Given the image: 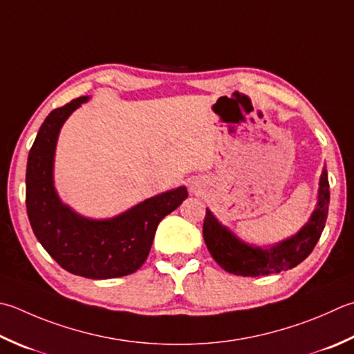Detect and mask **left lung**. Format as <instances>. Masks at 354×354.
I'll return each instance as SVG.
<instances>
[{
  "mask_svg": "<svg viewBox=\"0 0 354 354\" xmlns=\"http://www.w3.org/2000/svg\"><path fill=\"white\" fill-rule=\"evenodd\" d=\"M328 173L324 169L316 209L308 223L295 236L270 248L250 247L239 241L230 230L221 225L212 212L207 209L203 225L205 245L213 259L228 273L254 278V276L287 272V270L301 264L313 252L328 216Z\"/></svg>",
  "mask_w": 354,
  "mask_h": 354,
  "instance_id": "left-lung-1",
  "label": "left lung"
}]
</instances>
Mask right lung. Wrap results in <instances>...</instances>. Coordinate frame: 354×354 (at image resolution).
Here are the masks:
<instances>
[{"label":"right lung","mask_w":354,"mask_h":354,"mask_svg":"<svg viewBox=\"0 0 354 354\" xmlns=\"http://www.w3.org/2000/svg\"><path fill=\"white\" fill-rule=\"evenodd\" d=\"M84 101L81 96L52 110L39 127L27 159V216L41 245L67 272L88 279L121 278L144 264L158 224L189 193L178 187L106 221L82 218L62 204L53 187L55 145L62 124Z\"/></svg>","instance_id":"1"}]
</instances>
